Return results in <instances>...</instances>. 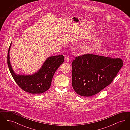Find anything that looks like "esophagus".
<instances>
[{"label":"esophagus","mask_w":130,"mask_h":130,"mask_svg":"<svg viewBox=\"0 0 130 130\" xmlns=\"http://www.w3.org/2000/svg\"><path fill=\"white\" fill-rule=\"evenodd\" d=\"M69 57H68V56H66L65 57V58H64V60H65V61L66 62H68L69 61Z\"/></svg>","instance_id":"1"}]
</instances>
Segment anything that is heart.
I'll list each match as a JSON object with an SVG mask.
<instances>
[{
  "label": "heart",
  "instance_id": "1",
  "mask_svg": "<svg viewBox=\"0 0 130 130\" xmlns=\"http://www.w3.org/2000/svg\"><path fill=\"white\" fill-rule=\"evenodd\" d=\"M94 50V47L92 45L88 46H82L79 48V51L81 54H87L93 52Z\"/></svg>",
  "mask_w": 130,
  "mask_h": 130
}]
</instances>
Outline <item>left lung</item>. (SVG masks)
I'll return each mask as SVG.
<instances>
[{"mask_svg": "<svg viewBox=\"0 0 130 130\" xmlns=\"http://www.w3.org/2000/svg\"><path fill=\"white\" fill-rule=\"evenodd\" d=\"M72 86L83 96H91L110 84L123 66L121 59L87 54L72 63Z\"/></svg>", "mask_w": 130, "mask_h": 130, "instance_id": "1", "label": "left lung"}]
</instances>
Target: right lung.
<instances>
[{"label": "right lung", "mask_w": 130, "mask_h": 130, "mask_svg": "<svg viewBox=\"0 0 130 130\" xmlns=\"http://www.w3.org/2000/svg\"><path fill=\"white\" fill-rule=\"evenodd\" d=\"M8 50L7 63L11 74L19 86L25 92L33 94L41 93L47 91L51 86L54 74L64 62L63 55L52 56L44 62L41 68L31 75L16 74L12 70L10 61V50Z\"/></svg>", "instance_id": "add662e5"}]
</instances>
